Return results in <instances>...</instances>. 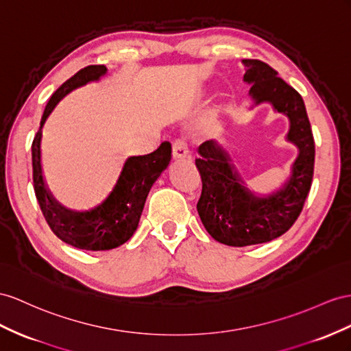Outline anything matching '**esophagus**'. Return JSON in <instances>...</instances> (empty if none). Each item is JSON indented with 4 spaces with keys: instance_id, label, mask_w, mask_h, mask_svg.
Segmentation results:
<instances>
[{
    "instance_id": "34e87169",
    "label": "esophagus",
    "mask_w": 351,
    "mask_h": 351,
    "mask_svg": "<svg viewBox=\"0 0 351 351\" xmlns=\"http://www.w3.org/2000/svg\"><path fill=\"white\" fill-rule=\"evenodd\" d=\"M188 156H190V151H188L186 142L182 139L175 141L172 145V158L179 161V160H185Z\"/></svg>"
}]
</instances>
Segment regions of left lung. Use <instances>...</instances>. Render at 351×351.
Returning a JSON list of instances; mask_svg holds the SVG:
<instances>
[{
	"mask_svg": "<svg viewBox=\"0 0 351 351\" xmlns=\"http://www.w3.org/2000/svg\"><path fill=\"white\" fill-rule=\"evenodd\" d=\"M243 82L250 84L252 108L269 104L289 120L286 141L298 149L291 172L276 190L255 194L246 186L228 152L215 139L199 147L195 166L203 190L197 212L206 231L222 245L243 247L271 241L300 217L314 172V139L301 95L256 59H243Z\"/></svg>",
	"mask_w": 351,
	"mask_h": 351,
	"instance_id": "left-lung-1",
	"label": "left lung"
}]
</instances>
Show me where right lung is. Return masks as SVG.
I'll return each mask as SVG.
<instances>
[{
  "label": "right lung",
  "mask_w": 351,
  "mask_h": 351,
  "mask_svg": "<svg viewBox=\"0 0 351 351\" xmlns=\"http://www.w3.org/2000/svg\"><path fill=\"white\" fill-rule=\"evenodd\" d=\"M106 73V66L92 65L78 71L74 77L62 84L47 102L41 117L40 130L32 142L34 190L44 218L62 241L84 250L115 249L134 234L151 186L167 169L172 156L170 143L163 142L151 154L125 158L111 191L102 202L87 210L65 209L53 199L43 176V125L68 93L92 82H99Z\"/></svg>",
  "instance_id": "1"
}]
</instances>
